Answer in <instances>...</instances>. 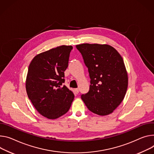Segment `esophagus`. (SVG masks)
I'll use <instances>...</instances> for the list:
<instances>
[{
    "instance_id": "34e87169",
    "label": "esophagus",
    "mask_w": 154,
    "mask_h": 154,
    "mask_svg": "<svg viewBox=\"0 0 154 154\" xmlns=\"http://www.w3.org/2000/svg\"><path fill=\"white\" fill-rule=\"evenodd\" d=\"M74 91H75V93L76 94H78V93H79V88H75V89L74 90Z\"/></svg>"
}]
</instances>
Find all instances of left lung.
<instances>
[{
	"mask_svg": "<svg viewBox=\"0 0 154 154\" xmlns=\"http://www.w3.org/2000/svg\"><path fill=\"white\" fill-rule=\"evenodd\" d=\"M88 68L90 85L81 98L92 112L106 116L120 105L128 87V75L122 57L108 45H76Z\"/></svg>",
	"mask_w": 154,
	"mask_h": 154,
	"instance_id": "left-lung-1",
	"label": "left lung"
}]
</instances>
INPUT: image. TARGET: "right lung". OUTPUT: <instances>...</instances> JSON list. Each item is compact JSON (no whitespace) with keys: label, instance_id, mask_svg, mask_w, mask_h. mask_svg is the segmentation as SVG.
Wrapping results in <instances>:
<instances>
[{"label":"right lung","instance_id":"add662e5","mask_svg":"<svg viewBox=\"0 0 154 154\" xmlns=\"http://www.w3.org/2000/svg\"><path fill=\"white\" fill-rule=\"evenodd\" d=\"M73 47L61 45L37 54L31 62L26 82L29 99L36 110L49 119L67 113L74 93L63 83Z\"/></svg>","mask_w":154,"mask_h":154}]
</instances>
